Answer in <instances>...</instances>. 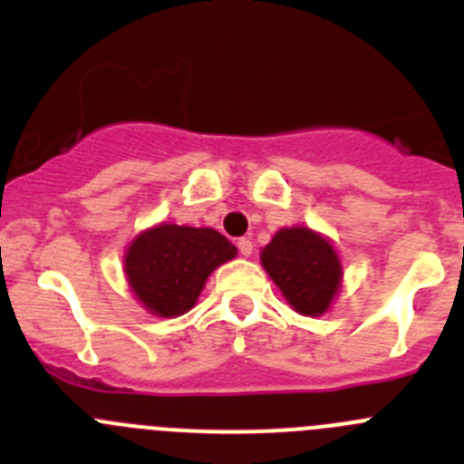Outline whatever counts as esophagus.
Wrapping results in <instances>:
<instances>
[{
  "label": "esophagus",
  "instance_id": "obj_1",
  "mask_svg": "<svg viewBox=\"0 0 464 464\" xmlns=\"http://www.w3.org/2000/svg\"><path fill=\"white\" fill-rule=\"evenodd\" d=\"M237 252H240L242 256H252L254 252L252 240H249V237H240V240H237Z\"/></svg>",
  "mask_w": 464,
  "mask_h": 464
}]
</instances>
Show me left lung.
Returning a JSON list of instances; mask_svg holds the SVG:
<instances>
[{"instance_id": "left-lung-1", "label": "left lung", "mask_w": 464, "mask_h": 464, "mask_svg": "<svg viewBox=\"0 0 464 464\" xmlns=\"http://www.w3.org/2000/svg\"><path fill=\"white\" fill-rule=\"evenodd\" d=\"M263 267L302 315L327 311L341 284V263L323 236L309 228H281L261 252Z\"/></svg>"}]
</instances>
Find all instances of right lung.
<instances>
[{"label": "right lung", "instance_id": "obj_1", "mask_svg": "<svg viewBox=\"0 0 464 464\" xmlns=\"http://www.w3.org/2000/svg\"><path fill=\"white\" fill-rule=\"evenodd\" d=\"M236 256V245L215 228L160 224L141 233L125 254L134 295L155 315L189 311L208 275Z\"/></svg>", "mask_w": 464, "mask_h": 464}]
</instances>
